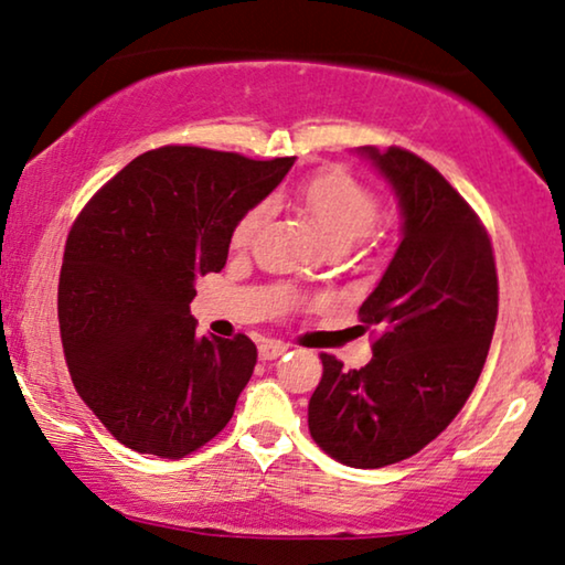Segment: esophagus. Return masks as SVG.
Segmentation results:
<instances>
[{
    "label": "esophagus",
    "instance_id": "obj_1",
    "mask_svg": "<svg viewBox=\"0 0 565 565\" xmlns=\"http://www.w3.org/2000/svg\"><path fill=\"white\" fill-rule=\"evenodd\" d=\"M285 353H288V345L280 343V341H265L263 345H259V359H263V361H275Z\"/></svg>",
    "mask_w": 565,
    "mask_h": 565
}]
</instances>
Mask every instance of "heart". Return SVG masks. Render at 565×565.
Masks as SVG:
<instances>
[{
    "mask_svg": "<svg viewBox=\"0 0 565 565\" xmlns=\"http://www.w3.org/2000/svg\"><path fill=\"white\" fill-rule=\"evenodd\" d=\"M298 202L318 227L326 245L331 247V253H345L355 242L373 234V222L379 220L381 210L379 196L341 169L320 171L302 181L298 186ZM267 214H270L267 204H257L242 214L232 227V247H247L263 227Z\"/></svg>",
    "mask_w": 565,
    "mask_h": 565,
    "instance_id": "1",
    "label": "heart"
}]
</instances>
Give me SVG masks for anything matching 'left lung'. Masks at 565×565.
<instances>
[{
  "label": "left lung",
  "mask_w": 565,
  "mask_h": 565,
  "mask_svg": "<svg viewBox=\"0 0 565 565\" xmlns=\"http://www.w3.org/2000/svg\"><path fill=\"white\" fill-rule=\"evenodd\" d=\"M359 153L394 189L402 242L359 308L361 328L379 331L373 359L345 371L320 353L308 427L338 462L376 470L437 439L472 394L498 320V273L482 222L431 163L394 146Z\"/></svg>",
  "instance_id": "left-lung-1"
}]
</instances>
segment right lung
<instances>
[{
  "label": "right lung",
  "instance_id": "obj_1",
  "mask_svg": "<svg viewBox=\"0 0 565 565\" xmlns=\"http://www.w3.org/2000/svg\"><path fill=\"white\" fill-rule=\"evenodd\" d=\"M295 156L163 146L120 169L77 214L57 285L77 394L113 437L181 459L216 437L257 363L247 335H196L194 280L220 273L232 227Z\"/></svg>",
  "mask_w": 565,
  "mask_h": 565
}]
</instances>
